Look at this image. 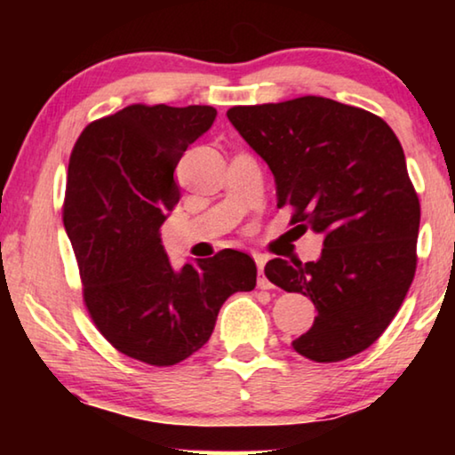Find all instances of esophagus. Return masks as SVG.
<instances>
[{"instance_id": "obj_1", "label": "esophagus", "mask_w": 455, "mask_h": 455, "mask_svg": "<svg viewBox=\"0 0 455 455\" xmlns=\"http://www.w3.org/2000/svg\"><path fill=\"white\" fill-rule=\"evenodd\" d=\"M254 260H257V267H259V288L260 290H269L271 283H269V279L265 277L267 257H265V254H254Z\"/></svg>"}]
</instances>
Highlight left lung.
I'll return each mask as SVG.
<instances>
[{"mask_svg":"<svg viewBox=\"0 0 455 455\" xmlns=\"http://www.w3.org/2000/svg\"><path fill=\"white\" fill-rule=\"evenodd\" d=\"M228 120L269 165L277 207H291V223L323 235L316 260L265 267L271 283L316 307L294 350L316 363L366 350L400 310L416 271L420 203L394 130L325 97L232 108Z\"/></svg>","mask_w":455,"mask_h":455,"instance_id":"8db88e82","label":"left lung"}]
</instances>
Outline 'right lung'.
<instances>
[{
  "label": "right lung",
  "mask_w": 455,
  "mask_h": 455,
  "mask_svg": "<svg viewBox=\"0 0 455 455\" xmlns=\"http://www.w3.org/2000/svg\"><path fill=\"white\" fill-rule=\"evenodd\" d=\"M209 105H130L89 124L68 165L64 226L86 308L116 350L172 366L207 344L223 302L257 285L246 252L172 265L161 226L180 201L186 148L213 126Z\"/></svg>",
  "instance_id": "obj_1"
}]
</instances>
